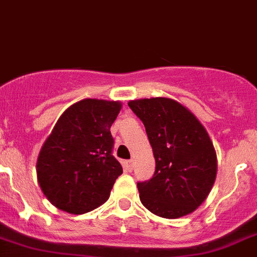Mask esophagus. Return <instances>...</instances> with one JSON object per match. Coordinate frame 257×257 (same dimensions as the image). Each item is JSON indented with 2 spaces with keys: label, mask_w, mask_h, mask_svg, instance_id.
<instances>
[{
  "label": "esophagus",
  "mask_w": 257,
  "mask_h": 257,
  "mask_svg": "<svg viewBox=\"0 0 257 257\" xmlns=\"http://www.w3.org/2000/svg\"><path fill=\"white\" fill-rule=\"evenodd\" d=\"M125 164H126V168H127L128 172H131L132 167H134V161H132V159H128V161L125 162Z\"/></svg>",
  "instance_id": "esophagus-1"
}]
</instances>
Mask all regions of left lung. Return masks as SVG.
Segmentation results:
<instances>
[{
	"mask_svg": "<svg viewBox=\"0 0 257 257\" xmlns=\"http://www.w3.org/2000/svg\"><path fill=\"white\" fill-rule=\"evenodd\" d=\"M128 106L145 125L156 159L153 178L137 183L142 205L169 219L194 212L217 174L216 151L205 127L172 99H140Z\"/></svg>",
	"mask_w": 257,
	"mask_h": 257,
	"instance_id": "obj_1",
	"label": "left lung"
}]
</instances>
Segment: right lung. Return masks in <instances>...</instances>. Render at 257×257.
<instances>
[{
	"label": "right lung",
	"instance_id": "add662e5",
	"mask_svg": "<svg viewBox=\"0 0 257 257\" xmlns=\"http://www.w3.org/2000/svg\"><path fill=\"white\" fill-rule=\"evenodd\" d=\"M121 104L84 99L57 120L37 163L38 181L57 208L83 214L109 198L122 167L110 132Z\"/></svg>",
	"mask_w": 257,
	"mask_h": 257
}]
</instances>
